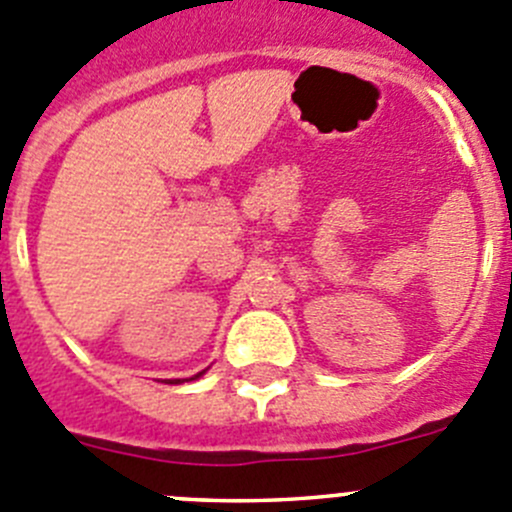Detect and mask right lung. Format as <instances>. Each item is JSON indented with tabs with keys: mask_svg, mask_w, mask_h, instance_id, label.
I'll list each match as a JSON object with an SVG mask.
<instances>
[{
	"mask_svg": "<svg viewBox=\"0 0 512 512\" xmlns=\"http://www.w3.org/2000/svg\"><path fill=\"white\" fill-rule=\"evenodd\" d=\"M203 372H206V369H203ZM203 372H198V374H196V377H191V379H198V377H201V374H203ZM170 384H180V379H175V382H170Z\"/></svg>",
	"mask_w": 512,
	"mask_h": 512,
	"instance_id": "right-lung-1",
	"label": "right lung"
}]
</instances>
